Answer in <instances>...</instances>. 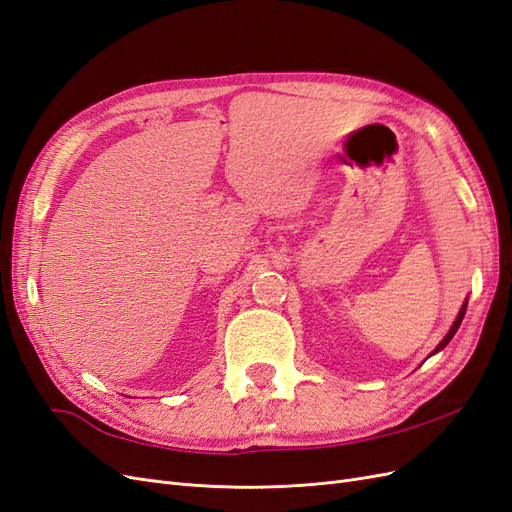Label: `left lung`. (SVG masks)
I'll return each instance as SVG.
<instances>
[{
	"label": "left lung",
	"instance_id": "left-lung-1",
	"mask_svg": "<svg viewBox=\"0 0 512 512\" xmlns=\"http://www.w3.org/2000/svg\"><path fill=\"white\" fill-rule=\"evenodd\" d=\"M466 307H468V299L466 301H463V305H461V309H459V314H457V318H455V322H453V327L451 329H448V333L444 335V339H442V342L436 346V348H433V352L429 354V356H433V354H436V352H440V350H444L446 346H448V342H451V339H453V335L457 333V329H459V324H461V320H463V316H466Z\"/></svg>",
	"mask_w": 512,
	"mask_h": 512
}]
</instances>
